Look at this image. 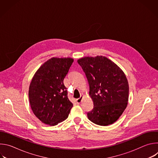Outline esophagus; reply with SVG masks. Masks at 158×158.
Returning <instances> with one entry per match:
<instances>
[{
    "label": "esophagus",
    "mask_w": 158,
    "mask_h": 158,
    "mask_svg": "<svg viewBox=\"0 0 158 158\" xmlns=\"http://www.w3.org/2000/svg\"><path fill=\"white\" fill-rule=\"evenodd\" d=\"M82 96H81L79 98H78V99H76V102L77 103V104H79V103H81V101H82Z\"/></svg>",
    "instance_id": "esophagus-1"
}]
</instances>
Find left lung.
Returning <instances> with one entry per match:
<instances>
[{
    "label": "left lung",
    "mask_w": 158,
    "mask_h": 158,
    "mask_svg": "<svg viewBox=\"0 0 158 158\" xmlns=\"http://www.w3.org/2000/svg\"><path fill=\"white\" fill-rule=\"evenodd\" d=\"M89 85L94 107L88 119L99 126L115 123L127 107L129 84L124 72L104 56L84 57L77 60Z\"/></svg>",
    "instance_id": "1"
}]
</instances>
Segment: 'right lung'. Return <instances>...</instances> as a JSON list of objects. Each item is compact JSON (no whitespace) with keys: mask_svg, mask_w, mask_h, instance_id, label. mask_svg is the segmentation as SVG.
<instances>
[{"mask_svg":"<svg viewBox=\"0 0 158 158\" xmlns=\"http://www.w3.org/2000/svg\"><path fill=\"white\" fill-rule=\"evenodd\" d=\"M73 61L70 57H52L39 67L31 81V107L44 124L56 126L68 118L73 104L67 97L64 79Z\"/></svg>","mask_w":158,"mask_h":158,"instance_id":"add662e5","label":"right lung"}]
</instances>
